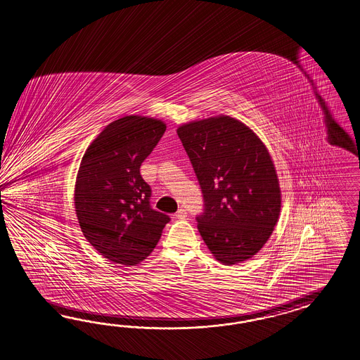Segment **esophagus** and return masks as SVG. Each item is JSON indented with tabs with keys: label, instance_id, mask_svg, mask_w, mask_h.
Masks as SVG:
<instances>
[{
	"label": "esophagus",
	"instance_id": "esophagus-1",
	"mask_svg": "<svg viewBox=\"0 0 360 360\" xmlns=\"http://www.w3.org/2000/svg\"><path fill=\"white\" fill-rule=\"evenodd\" d=\"M187 216V212H186V210H184V208H179L178 211H176V219H184Z\"/></svg>",
	"mask_w": 360,
	"mask_h": 360
}]
</instances>
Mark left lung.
Segmentation results:
<instances>
[{"mask_svg": "<svg viewBox=\"0 0 360 360\" xmlns=\"http://www.w3.org/2000/svg\"><path fill=\"white\" fill-rule=\"evenodd\" d=\"M202 188L196 217L205 245L221 263L257 254L272 236L281 211L278 178L263 141L228 115L178 127Z\"/></svg>", "mask_w": 360, "mask_h": 360, "instance_id": "obj_1", "label": "left lung"}]
</instances>
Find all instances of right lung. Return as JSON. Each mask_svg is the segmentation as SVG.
Listing matches in <instances>:
<instances>
[{"label":"right lung","mask_w":360,"mask_h":360,"mask_svg":"<svg viewBox=\"0 0 360 360\" xmlns=\"http://www.w3.org/2000/svg\"><path fill=\"white\" fill-rule=\"evenodd\" d=\"M165 130L160 120L126 115L108 124L82 158L74 196L80 229L113 263L143 262L170 221L152 210V190L141 176Z\"/></svg>","instance_id":"obj_1"}]
</instances>
